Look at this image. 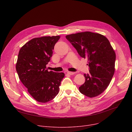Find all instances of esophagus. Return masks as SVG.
Masks as SVG:
<instances>
[{"label":"esophagus","mask_w":132,"mask_h":132,"mask_svg":"<svg viewBox=\"0 0 132 132\" xmlns=\"http://www.w3.org/2000/svg\"><path fill=\"white\" fill-rule=\"evenodd\" d=\"M75 73V72H67V74H70V75H73Z\"/></svg>","instance_id":"1"}]
</instances>
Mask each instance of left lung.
Wrapping results in <instances>:
<instances>
[{
	"label": "left lung",
	"mask_w": 132,
	"mask_h": 132,
	"mask_svg": "<svg viewBox=\"0 0 132 132\" xmlns=\"http://www.w3.org/2000/svg\"><path fill=\"white\" fill-rule=\"evenodd\" d=\"M66 39L82 58H87L89 74L79 87L81 94L94 97L107 88L114 73L116 53L104 36L89 31L68 35Z\"/></svg>",
	"instance_id": "8db88e82"
}]
</instances>
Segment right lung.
Listing matches in <instances>:
<instances>
[{"label":"right lung","instance_id":"1","mask_svg":"<svg viewBox=\"0 0 132 132\" xmlns=\"http://www.w3.org/2000/svg\"><path fill=\"white\" fill-rule=\"evenodd\" d=\"M60 36L35 38L26 43L19 52L16 70L20 81L36 101L46 103L53 100L59 90L64 73L48 71L54 46Z\"/></svg>","mask_w":132,"mask_h":132}]
</instances>
